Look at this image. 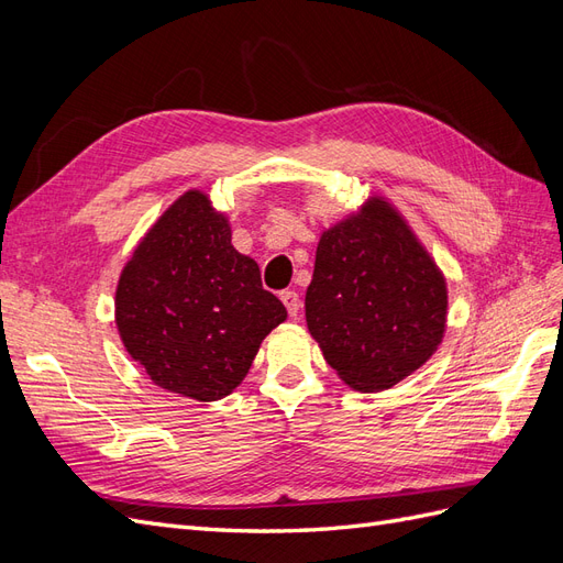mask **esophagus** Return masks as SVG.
<instances>
[{
  "label": "esophagus",
  "mask_w": 563,
  "mask_h": 563,
  "mask_svg": "<svg viewBox=\"0 0 563 563\" xmlns=\"http://www.w3.org/2000/svg\"><path fill=\"white\" fill-rule=\"evenodd\" d=\"M279 298H282V302L286 305V310H288V314L291 317H298V312H300V298H298V294L296 291H282L279 294Z\"/></svg>",
  "instance_id": "obj_1"
}]
</instances>
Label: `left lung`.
<instances>
[{
	"mask_svg": "<svg viewBox=\"0 0 563 563\" xmlns=\"http://www.w3.org/2000/svg\"><path fill=\"white\" fill-rule=\"evenodd\" d=\"M446 282L404 218L373 197L321 234L305 319L350 387L380 391L434 354L446 329Z\"/></svg>",
	"mask_w": 563,
	"mask_h": 563,
	"instance_id": "1",
	"label": "left lung"
}]
</instances>
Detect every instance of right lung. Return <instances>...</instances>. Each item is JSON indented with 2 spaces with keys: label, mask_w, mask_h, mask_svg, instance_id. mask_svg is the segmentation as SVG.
<instances>
[{
  "label": "right lung",
  "mask_w": 563,
  "mask_h": 563,
  "mask_svg": "<svg viewBox=\"0 0 563 563\" xmlns=\"http://www.w3.org/2000/svg\"><path fill=\"white\" fill-rule=\"evenodd\" d=\"M117 329L152 383L197 401L228 397L286 319L258 263L232 246L228 218L207 195L185 192L122 269Z\"/></svg>",
  "instance_id": "obj_1"
}]
</instances>
